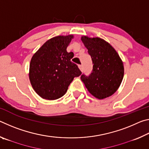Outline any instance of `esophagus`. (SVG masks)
<instances>
[{
    "label": "esophagus",
    "instance_id": "esophagus-1",
    "mask_svg": "<svg viewBox=\"0 0 149 149\" xmlns=\"http://www.w3.org/2000/svg\"><path fill=\"white\" fill-rule=\"evenodd\" d=\"M78 66H79V68L80 69L81 71H83V70H84V67H83L82 64H79V65H78Z\"/></svg>",
    "mask_w": 149,
    "mask_h": 149
}]
</instances>
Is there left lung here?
<instances>
[{
    "mask_svg": "<svg viewBox=\"0 0 149 149\" xmlns=\"http://www.w3.org/2000/svg\"><path fill=\"white\" fill-rule=\"evenodd\" d=\"M81 41L91 57L93 70L89 75H81L91 94L99 99L110 97L122 81L124 68L119 55L108 42L99 37L84 36Z\"/></svg>",
    "mask_w": 149,
    "mask_h": 149,
    "instance_id": "1",
    "label": "left lung"
}]
</instances>
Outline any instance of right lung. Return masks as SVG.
<instances>
[{
    "mask_svg": "<svg viewBox=\"0 0 149 149\" xmlns=\"http://www.w3.org/2000/svg\"><path fill=\"white\" fill-rule=\"evenodd\" d=\"M72 38L73 35L53 37L32 57L30 82L42 99L56 100L62 97L74 78L81 74L77 65L71 61L74 53L66 50Z\"/></svg>",
    "mask_w": 149,
    "mask_h": 149,
    "instance_id": "add662e5",
    "label": "right lung"
}]
</instances>
